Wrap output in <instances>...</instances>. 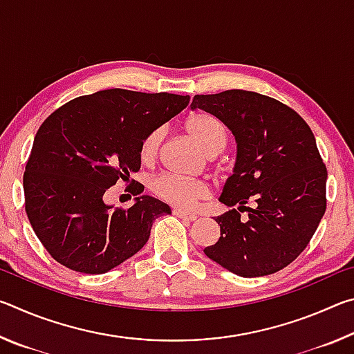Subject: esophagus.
<instances>
[{
	"label": "esophagus",
	"mask_w": 354,
	"mask_h": 354,
	"mask_svg": "<svg viewBox=\"0 0 354 354\" xmlns=\"http://www.w3.org/2000/svg\"><path fill=\"white\" fill-rule=\"evenodd\" d=\"M173 214H175L176 217L184 218V220H187V221H195V220H196V215H195V214L181 211V209H175V211H173Z\"/></svg>",
	"instance_id": "esophagus-1"
}]
</instances>
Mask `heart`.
Wrapping results in <instances>:
<instances>
[{
	"instance_id": "b5f03b06",
	"label": "heart",
	"mask_w": 354,
	"mask_h": 354,
	"mask_svg": "<svg viewBox=\"0 0 354 354\" xmlns=\"http://www.w3.org/2000/svg\"><path fill=\"white\" fill-rule=\"evenodd\" d=\"M184 128L190 139L207 156L218 154L225 148L227 131L217 117L207 112H194L185 118ZM164 140V129L158 128L149 133L142 142L140 158L145 162H153L160 151ZM151 190L156 196L179 209H192L200 200L206 198L209 189L205 183L187 179L178 175H160L153 179Z\"/></svg>"
}]
</instances>
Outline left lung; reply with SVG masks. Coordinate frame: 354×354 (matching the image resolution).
Segmentation results:
<instances>
[{
	"mask_svg": "<svg viewBox=\"0 0 354 354\" xmlns=\"http://www.w3.org/2000/svg\"><path fill=\"white\" fill-rule=\"evenodd\" d=\"M192 109L226 124L237 143L218 201L217 243L205 254L243 278L277 273L308 247L326 209V167L308 123L274 98L248 91L195 95ZM253 202L254 208H248ZM249 217L240 220V212Z\"/></svg>",
	"mask_w": 354,
	"mask_h": 354,
	"instance_id": "left-lung-1",
	"label": "left lung"
}]
</instances>
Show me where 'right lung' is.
<instances>
[{"mask_svg":"<svg viewBox=\"0 0 354 354\" xmlns=\"http://www.w3.org/2000/svg\"><path fill=\"white\" fill-rule=\"evenodd\" d=\"M189 101V95L109 88L68 101L41 123L23 175L25 209L59 263L88 274L109 272L142 250L156 218L171 214L149 195L136 196L129 209H113L103 196L140 170L143 139Z\"/></svg>","mask_w":354,"mask_h":354,"instance_id":"1","label":"right lung"}]
</instances>
